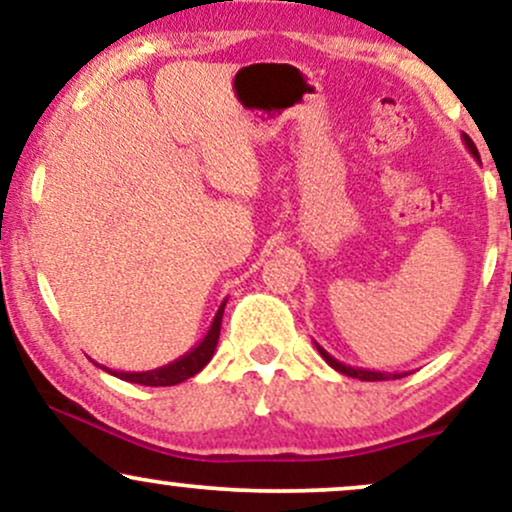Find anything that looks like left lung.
<instances>
[{"instance_id": "obj_1", "label": "left lung", "mask_w": 512, "mask_h": 512, "mask_svg": "<svg viewBox=\"0 0 512 512\" xmlns=\"http://www.w3.org/2000/svg\"><path fill=\"white\" fill-rule=\"evenodd\" d=\"M462 142H464V146H467V149H469V154H472L474 158H479L477 146H474V142L467 137V134H462ZM315 346H317V351H320V356L325 358V361L330 363V366H332L334 370H339V373L349 375V378H358V380H366V383H375V380H397V378H404V375H409V373H383V370H368V368L346 366V363L337 361V358L327 354V351L322 349V346L317 344V342H315Z\"/></svg>"}]
</instances>
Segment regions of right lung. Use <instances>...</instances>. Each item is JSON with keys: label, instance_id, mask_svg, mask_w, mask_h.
Segmentation results:
<instances>
[{"label": "right lung", "instance_id": "add662e5", "mask_svg": "<svg viewBox=\"0 0 512 512\" xmlns=\"http://www.w3.org/2000/svg\"><path fill=\"white\" fill-rule=\"evenodd\" d=\"M223 308H226V301L219 305L216 310L214 320H211V327L204 334V339L199 342L195 349H190L187 354H182L175 361H170L168 366L154 368V370H144V373H125V370H110L105 366H96L103 368L105 373H113L115 378L127 380V383H137V385H146V387H168V385H178L182 380L192 378L202 370L214 356L216 344H219V334H221V317H223Z\"/></svg>", "mask_w": 512, "mask_h": 512}]
</instances>
